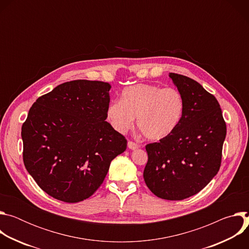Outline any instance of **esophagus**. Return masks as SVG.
I'll use <instances>...</instances> for the list:
<instances>
[{
    "instance_id": "obj_1",
    "label": "esophagus",
    "mask_w": 249,
    "mask_h": 249,
    "mask_svg": "<svg viewBox=\"0 0 249 249\" xmlns=\"http://www.w3.org/2000/svg\"><path fill=\"white\" fill-rule=\"evenodd\" d=\"M127 146H128V148H129L130 150H136V149H138V148L140 147L139 145H137L136 143H134V142H131V141L128 142Z\"/></svg>"
}]
</instances>
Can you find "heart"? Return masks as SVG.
I'll return each mask as SVG.
<instances>
[{"mask_svg": "<svg viewBox=\"0 0 249 249\" xmlns=\"http://www.w3.org/2000/svg\"><path fill=\"white\" fill-rule=\"evenodd\" d=\"M185 110L181 93L173 88L139 84L128 87L121 93V100H113L106 109L111 126L125 133L137 118L139 129L152 141H160L178 127Z\"/></svg>", "mask_w": 249, "mask_h": 249, "instance_id": "obj_1", "label": "heart"}]
</instances>
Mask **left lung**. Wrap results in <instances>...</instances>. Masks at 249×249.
Masks as SVG:
<instances>
[{
  "label": "left lung",
  "instance_id": "1",
  "mask_svg": "<svg viewBox=\"0 0 249 249\" xmlns=\"http://www.w3.org/2000/svg\"><path fill=\"white\" fill-rule=\"evenodd\" d=\"M168 77L183 96L184 114L172 134L146 146L149 159L143 175L156 196L183 200L218 173L227 126L214 95L188 77L174 73Z\"/></svg>",
  "mask_w": 249,
  "mask_h": 249
}]
</instances>
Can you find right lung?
I'll list each match as a JSON object with an SVG mask.
<instances>
[{
	"mask_svg": "<svg viewBox=\"0 0 249 249\" xmlns=\"http://www.w3.org/2000/svg\"><path fill=\"white\" fill-rule=\"evenodd\" d=\"M108 83L77 80L38 97L21 127L23 162L38 186L55 199L77 203L103 182L126 139L105 119Z\"/></svg>",
	"mask_w": 249,
	"mask_h": 249,
	"instance_id": "obj_1",
	"label": "right lung"
}]
</instances>
